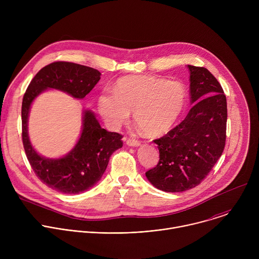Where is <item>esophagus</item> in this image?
Here are the masks:
<instances>
[{"mask_svg":"<svg viewBox=\"0 0 259 259\" xmlns=\"http://www.w3.org/2000/svg\"><path fill=\"white\" fill-rule=\"evenodd\" d=\"M125 141H126V144H127V145H129V146H138V145L140 144V142H139L137 139H135V138H131V137L126 138V139H125Z\"/></svg>","mask_w":259,"mask_h":259,"instance_id":"esophagus-1","label":"esophagus"}]
</instances>
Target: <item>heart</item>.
<instances>
[{
    "label": "heart",
    "instance_id": "heart-1",
    "mask_svg": "<svg viewBox=\"0 0 259 259\" xmlns=\"http://www.w3.org/2000/svg\"><path fill=\"white\" fill-rule=\"evenodd\" d=\"M187 90L178 81L151 76H127L119 79L114 92L98 98V110L112 128L127 123L133 112L135 123L147 135L167 133L179 119L186 105Z\"/></svg>",
    "mask_w": 259,
    "mask_h": 259
}]
</instances>
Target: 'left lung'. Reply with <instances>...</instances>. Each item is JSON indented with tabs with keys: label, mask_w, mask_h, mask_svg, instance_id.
<instances>
[{
	"label": "left lung",
	"mask_w": 259,
	"mask_h": 259,
	"mask_svg": "<svg viewBox=\"0 0 259 259\" xmlns=\"http://www.w3.org/2000/svg\"><path fill=\"white\" fill-rule=\"evenodd\" d=\"M188 67L194 106L179 125L154 140L160 160L155 168L145 172L154 187L168 193L199 186L226 145L228 107L224 89L207 68Z\"/></svg>",
	"instance_id": "left-lung-1"
}]
</instances>
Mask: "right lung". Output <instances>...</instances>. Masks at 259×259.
Segmentation results:
<instances>
[{
	"label": "right lung",
	"mask_w": 259,
	"mask_h": 259,
	"mask_svg": "<svg viewBox=\"0 0 259 259\" xmlns=\"http://www.w3.org/2000/svg\"><path fill=\"white\" fill-rule=\"evenodd\" d=\"M101 73L78 63L56 61L43 67L29 83L21 107L22 142L27 160L38 178L47 187L63 194H79L92 188L104 173L112 154L123 145L122 135L101 128L91 110H84L81 136L64 157L48 159L32 147L27 120L33 99L48 88L84 98L98 83Z\"/></svg>",
	"instance_id": "add662e5"
}]
</instances>
